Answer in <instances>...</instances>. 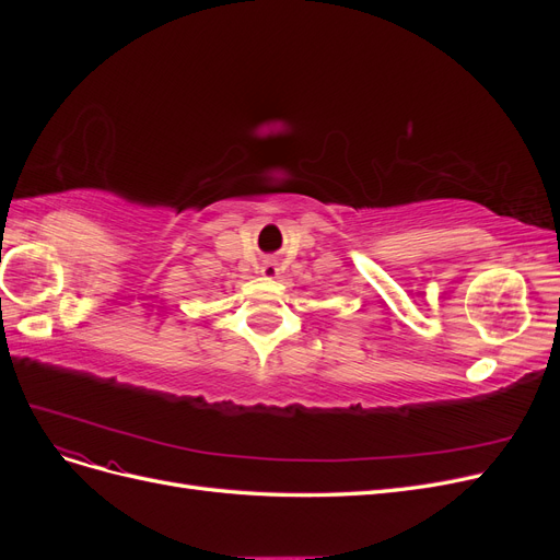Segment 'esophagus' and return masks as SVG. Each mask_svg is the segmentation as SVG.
<instances>
[{
	"mask_svg": "<svg viewBox=\"0 0 560 560\" xmlns=\"http://www.w3.org/2000/svg\"><path fill=\"white\" fill-rule=\"evenodd\" d=\"M259 273L264 276V278H268V280H273V278H278V273H280V268H278V261L276 259H266L264 264H261V270Z\"/></svg>",
	"mask_w": 560,
	"mask_h": 560,
	"instance_id": "esophagus-1",
	"label": "esophagus"
}]
</instances>
